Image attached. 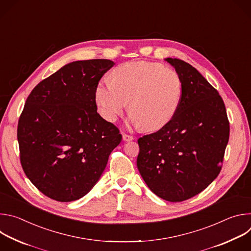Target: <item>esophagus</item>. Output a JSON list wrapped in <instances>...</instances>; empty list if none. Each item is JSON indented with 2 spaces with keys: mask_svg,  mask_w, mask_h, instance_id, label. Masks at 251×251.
Wrapping results in <instances>:
<instances>
[{
  "mask_svg": "<svg viewBox=\"0 0 251 251\" xmlns=\"http://www.w3.org/2000/svg\"><path fill=\"white\" fill-rule=\"evenodd\" d=\"M122 138H123V141H125V142H130V141H132V140L134 139L133 136L127 135V134H123V135H122Z\"/></svg>",
  "mask_w": 251,
  "mask_h": 251,
  "instance_id": "obj_1",
  "label": "esophagus"
}]
</instances>
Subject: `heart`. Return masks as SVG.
Here are the masks:
<instances>
[{"label":"heart","mask_w":251,"mask_h":251,"mask_svg":"<svg viewBox=\"0 0 251 251\" xmlns=\"http://www.w3.org/2000/svg\"><path fill=\"white\" fill-rule=\"evenodd\" d=\"M182 95V78L175 69L143 60L119 65L112 71V80L100 79L94 90L106 120L115 122L129 102V123L147 131L161 129L174 118Z\"/></svg>","instance_id":"heart-1"}]
</instances>
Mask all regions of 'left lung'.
I'll use <instances>...</instances> for the list:
<instances>
[{
	"label": "left lung",
	"instance_id": "left-lung-1",
	"mask_svg": "<svg viewBox=\"0 0 251 251\" xmlns=\"http://www.w3.org/2000/svg\"><path fill=\"white\" fill-rule=\"evenodd\" d=\"M165 60L182 78L181 104L167 125L138 139L137 167L155 195L176 202L200 194L219 176L229 123L219 92L194 66Z\"/></svg>",
	"mask_w": 251,
	"mask_h": 251
}]
</instances>
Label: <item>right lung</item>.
<instances>
[{
    "label": "right lung",
    "instance_id": "right-lung-1",
    "mask_svg": "<svg viewBox=\"0 0 251 251\" xmlns=\"http://www.w3.org/2000/svg\"><path fill=\"white\" fill-rule=\"evenodd\" d=\"M114 65L76 60L41 81L28 95L18 124L21 163L47 197L74 201L98 182L121 142L117 127L97 113L96 84Z\"/></svg>",
    "mask_w": 251,
    "mask_h": 251
}]
</instances>
